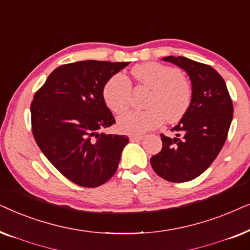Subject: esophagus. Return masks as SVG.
Here are the masks:
<instances>
[{
  "instance_id": "esophagus-1",
  "label": "esophagus",
  "mask_w": 250,
  "mask_h": 250,
  "mask_svg": "<svg viewBox=\"0 0 250 250\" xmlns=\"http://www.w3.org/2000/svg\"><path fill=\"white\" fill-rule=\"evenodd\" d=\"M142 139H143V135H139V134H134V135L129 136V140H131V141H141Z\"/></svg>"
}]
</instances>
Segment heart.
<instances>
[{"mask_svg":"<svg viewBox=\"0 0 250 250\" xmlns=\"http://www.w3.org/2000/svg\"><path fill=\"white\" fill-rule=\"evenodd\" d=\"M136 87L148 88L146 110H129L119 116L118 127L123 132L141 134L159 126L166 119L179 122L192 102L191 82L175 68L159 62L136 64L132 68ZM102 97L107 107L115 114L128 108L132 99V85L128 78L117 73L105 82Z\"/></svg>","mask_w":250,"mask_h":250,"instance_id":"b5f03b06","label":"heart"}]
</instances>
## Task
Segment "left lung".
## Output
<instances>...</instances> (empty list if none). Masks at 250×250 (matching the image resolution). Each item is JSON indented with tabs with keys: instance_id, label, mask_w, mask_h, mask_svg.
<instances>
[{
	"instance_id": "8db88e82",
	"label": "left lung",
	"mask_w": 250,
	"mask_h": 250,
	"mask_svg": "<svg viewBox=\"0 0 250 250\" xmlns=\"http://www.w3.org/2000/svg\"><path fill=\"white\" fill-rule=\"evenodd\" d=\"M189 74L192 102L169 138L160 134L163 148L150 159L152 168L164 180L188 182L204 173L227 141L233 118V104L225 82L209 64L184 57H165Z\"/></svg>"
}]
</instances>
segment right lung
Segmentation results:
<instances>
[{"instance_id":"1","label":"right lung","mask_w":250,"mask_h":250,"mask_svg":"<svg viewBox=\"0 0 250 250\" xmlns=\"http://www.w3.org/2000/svg\"><path fill=\"white\" fill-rule=\"evenodd\" d=\"M128 63L85 60L62 64L34 95V139L49 162L77 186L99 187L117 170L128 138L98 131L116 123L102 97L105 82Z\"/></svg>"}]
</instances>
